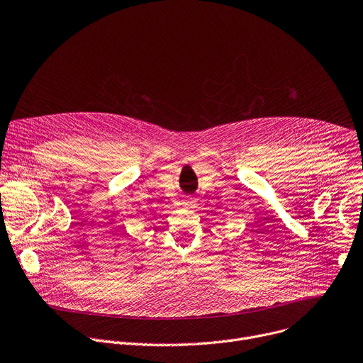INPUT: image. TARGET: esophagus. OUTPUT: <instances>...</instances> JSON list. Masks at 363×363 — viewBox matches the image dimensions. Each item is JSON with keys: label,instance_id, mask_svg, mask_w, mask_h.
<instances>
[{"label": "esophagus", "instance_id": "34e87169", "mask_svg": "<svg viewBox=\"0 0 363 363\" xmlns=\"http://www.w3.org/2000/svg\"><path fill=\"white\" fill-rule=\"evenodd\" d=\"M187 208H193L194 206V203H196V201H194L193 198H190V196H187L186 199H184V202H183Z\"/></svg>", "mask_w": 363, "mask_h": 363}]
</instances>
